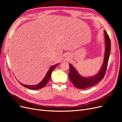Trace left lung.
<instances>
[{
	"instance_id": "left-lung-1",
	"label": "left lung",
	"mask_w": 122,
	"mask_h": 122,
	"mask_svg": "<svg viewBox=\"0 0 122 122\" xmlns=\"http://www.w3.org/2000/svg\"><path fill=\"white\" fill-rule=\"evenodd\" d=\"M104 33L106 46L104 61H103V64L100 71L96 75H95L94 77H90V78L83 77L78 74V72H77L75 69L73 67L72 65L71 64L69 65V79L72 83L77 88H80V89H84V88L93 86L104 78L107 68L110 49H111V43H110L109 36L107 34L106 31H104Z\"/></svg>"
}]
</instances>
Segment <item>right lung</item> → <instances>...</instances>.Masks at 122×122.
<instances>
[{
	"mask_svg": "<svg viewBox=\"0 0 122 122\" xmlns=\"http://www.w3.org/2000/svg\"><path fill=\"white\" fill-rule=\"evenodd\" d=\"M57 65H58V64H56V65L51 66V67H50V68L49 69V70H48V71L47 72V74L45 76V78H44L43 79V80L40 83H39L37 85H35V86H27V85H25V84H22L20 82H19V83L22 85V86H23L26 87L27 88H29V89L34 90L41 89V88H42V87L45 86H46L47 83L48 82V81H49L50 79L51 73L52 72L54 69L55 67H56Z\"/></svg>",
	"mask_w": 122,
	"mask_h": 122,
	"instance_id": "add662e5",
	"label": "right lung"
}]
</instances>
